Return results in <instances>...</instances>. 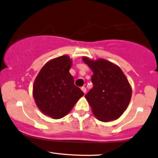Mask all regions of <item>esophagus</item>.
Segmentation results:
<instances>
[{"instance_id":"34e87169","label":"esophagus","mask_w":158,"mask_h":158,"mask_svg":"<svg viewBox=\"0 0 158 158\" xmlns=\"http://www.w3.org/2000/svg\"><path fill=\"white\" fill-rule=\"evenodd\" d=\"M81 90H82V91L84 94H85V92H86V89H85V87H81Z\"/></svg>"}]
</instances>
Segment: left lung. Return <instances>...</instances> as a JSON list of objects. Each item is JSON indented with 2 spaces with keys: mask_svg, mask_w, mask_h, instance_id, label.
Wrapping results in <instances>:
<instances>
[{
  "mask_svg": "<svg viewBox=\"0 0 158 158\" xmlns=\"http://www.w3.org/2000/svg\"><path fill=\"white\" fill-rule=\"evenodd\" d=\"M83 62L93 72V87L85 95L97 119L108 122L117 119L127 108L132 88L121 68L112 62L83 56Z\"/></svg>",
  "mask_w": 158,
  "mask_h": 158,
  "instance_id": "left-lung-1",
  "label": "left lung"
}]
</instances>
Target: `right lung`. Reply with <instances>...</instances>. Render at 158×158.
<instances>
[{
  "label": "right lung",
  "instance_id": "right-lung-1",
  "mask_svg": "<svg viewBox=\"0 0 158 158\" xmlns=\"http://www.w3.org/2000/svg\"><path fill=\"white\" fill-rule=\"evenodd\" d=\"M73 61L67 55L59 56L43 66L33 85V97L42 114L61 118L71 111L84 93L75 85L69 73Z\"/></svg>",
  "mask_w": 158,
  "mask_h": 158
}]
</instances>
